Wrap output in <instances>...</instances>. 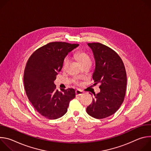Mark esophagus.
<instances>
[{"label": "esophagus", "mask_w": 151, "mask_h": 151, "mask_svg": "<svg viewBox=\"0 0 151 151\" xmlns=\"http://www.w3.org/2000/svg\"><path fill=\"white\" fill-rule=\"evenodd\" d=\"M75 93H76V96H81V95H82V94H83V93L82 91L79 90H76Z\"/></svg>", "instance_id": "esophagus-1"}]
</instances>
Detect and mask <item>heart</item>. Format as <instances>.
<instances>
[{"mask_svg":"<svg viewBox=\"0 0 151 151\" xmlns=\"http://www.w3.org/2000/svg\"><path fill=\"white\" fill-rule=\"evenodd\" d=\"M75 57L79 62L81 65L83 67L87 65H91V60L90 55L85 51H79L75 54ZM70 59L68 57H66L63 61V68L64 69H66L70 64Z\"/></svg>","mask_w":151,"mask_h":151,"instance_id":"heart-1","label":"heart"}]
</instances>
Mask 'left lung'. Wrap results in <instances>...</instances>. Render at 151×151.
<instances>
[{
  "mask_svg": "<svg viewBox=\"0 0 151 151\" xmlns=\"http://www.w3.org/2000/svg\"><path fill=\"white\" fill-rule=\"evenodd\" d=\"M88 45L93 51L96 62L93 85L100 84V91L94 94L93 102L87 107V112L94 118L103 119L114 114L124 100L125 69L120 57L109 47L95 42L88 43Z\"/></svg>",
  "mask_w": 151,
  "mask_h": 151,
  "instance_id": "8db88e82",
  "label": "left lung"
}]
</instances>
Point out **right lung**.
I'll list each match as a JSON object with an SVG mask.
<instances>
[{
  "mask_svg": "<svg viewBox=\"0 0 151 151\" xmlns=\"http://www.w3.org/2000/svg\"><path fill=\"white\" fill-rule=\"evenodd\" d=\"M79 46L54 42L36 50L29 58L24 70V84L27 96L42 116L56 119L68 111L69 102L75 97L73 88L55 89L54 81L69 52Z\"/></svg>",
  "mask_w": 151,
  "mask_h": 151,
  "instance_id": "1",
  "label": "right lung"
}]
</instances>
